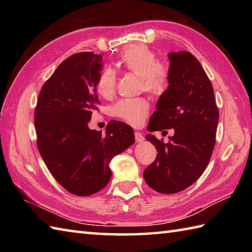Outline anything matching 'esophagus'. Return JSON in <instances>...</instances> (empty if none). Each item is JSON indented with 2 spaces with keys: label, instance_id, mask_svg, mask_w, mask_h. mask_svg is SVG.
Instances as JSON below:
<instances>
[{
  "label": "esophagus",
  "instance_id": "34e87169",
  "mask_svg": "<svg viewBox=\"0 0 252 252\" xmlns=\"http://www.w3.org/2000/svg\"><path fill=\"white\" fill-rule=\"evenodd\" d=\"M143 141H144V136H143L142 133L135 132V142H136V143H141V142H143Z\"/></svg>",
  "mask_w": 252,
  "mask_h": 252
}]
</instances>
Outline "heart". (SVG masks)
<instances>
[{"instance_id": "heart-1", "label": "heart", "mask_w": 252, "mask_h": 252, "mask_svg": "<svg viewBox=\"0 0 252 252\" xmlns=\"http://www.w3.org/2000/svg\"><path fill=\"white\" fill-rule=\"evenodd\" d=\"M118 63L141 77L142 87L153 95H161L169 87V72L158 62L155 53L145 45H130L122 51ZM117 74L114 69L105 68L100 72L96 90L104 98L114 95ZM149 104L145 99H121L112 107V115L131 126H140L148 115Z\"/></svg>"}]
</instances>
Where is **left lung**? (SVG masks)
Masks as SVG:
<instances>
[{
	"label": "left lung",
	"instance_id": "obj_1",
	"mask_svg": "<svg viewBox=\"0 0 252 252\" xmlns=\"http://www.w3.org/2000/svg\"><path fill=\"white\" fill-rule=\"evenodd\" d=\"M168 56L169 87L160 95L148 131L173 129L174 135L167 144L146 135L158 154L144 171L147 185L161 194L179 192L200 178L215 148L219 122L215 92L200 63L186 51Z\"/></svg>",
	"mask_w": 252,
	"mask_h": 252
}]
</instances>
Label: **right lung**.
Segmentation results:
<instances>
[{"mask_svg":"<svg viewBox=\"0 0 252 252\" xmlns=\"http://www.w3.org/2000/svg\"><path fill=\"white\" fill-rule=\"evenodd\" d=\"M101 60L91 52L68 57L42 87L34 111L41 157L58 183L77 196L103 189L111 178V159L135 141L125 122H109L105 133L88 126L99 105Z\"/></svg>","mask_w":252,"mask_h":252,"instance_id":"obj_1","label":"right lung"}]
</instances>
